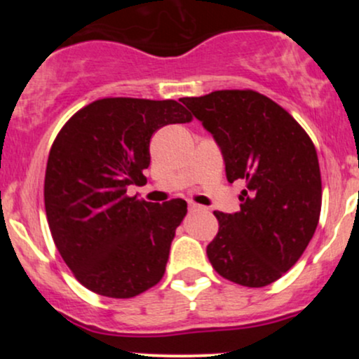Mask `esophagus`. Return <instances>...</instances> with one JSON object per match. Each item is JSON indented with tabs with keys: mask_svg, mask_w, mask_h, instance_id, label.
Masks as SVG:
<instances>
[{
	"mask_svg": "<svg viewBox=\"0 0 359 359\" xmlns=\"http://www.w3.org/2000/svg\"><path fill=\"white\" fill-rule=\"evenodd\" d=\"M189 209H201V205L199 204H196V203H189Z\"/></svg>",
	"mask_w": 359,
	"mask_h": 359,
	"instance_id": "obj_1",
	"label": "esophagus"
}]
</instances>
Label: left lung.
I'll return each instance as SVG.
<instances>
[{
	"label": "left lung",
	"mask_w": 359,
	"mask_h": 359,
	"mask_svg": "<svg viewBox=\"0 0 359 359\" xmlns=\"http://www.w3.org/2000/svg\"><path fill=\"white\" fill-rule=\"evenodd\" d=\"M221 148L228 182L243 180L240 211H214L208 258L221 277L265 287L297 263L314 236L323 184L317 151L282 106L251 89L182 97Z\"/></svg>",
	"instance_id": "8db88e82"
}]
</instances>
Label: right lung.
<instances>
[{"label": "right lung", "instance_id": "add662e5", "mask_svg": "<svg viewBox=\"0 0 359 359\" xmlns=\"http://www.w3.org/2000/svg\"><path fill=\"white\" fill-rule=\"evenodd\" d=\"M191 119L172 100L104 97L62 126L45 170V212L60 257L86 288L130 299L162 280L187 203H147L126 189L147 182L151 135Z\"/></svg>", "mask_w": 359, "mask_h": 359}]
</instances>
